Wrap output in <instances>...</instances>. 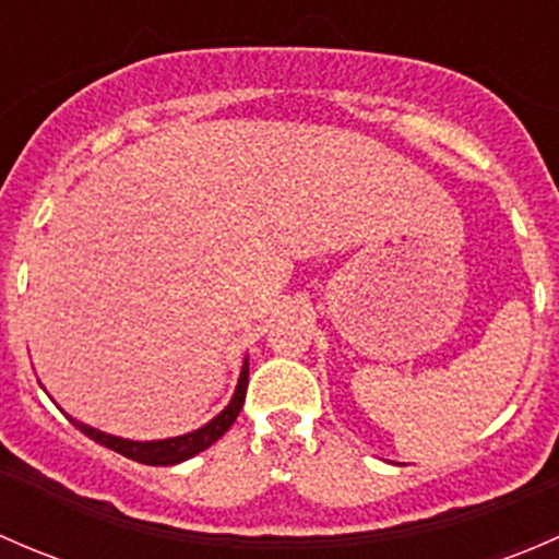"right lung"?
Returning <instances> with one entry per match:
<instances>
[{
	"instance_id": "right-lung-1",
	"label": "right lung",
	"mask_w": 559,
	"mask_h": 559,
	"mask_svg": "<svg viewBox=\"0 0 559 559\" xmlns=\"http://www.w3.org/2000/svg\"><path fill=\"white\" fill-rule=\"evenodd\" d=\"M246 386H248V357L243 359V368H240V379H238V386H235L233 400H229L227 408H224L222 414L213 416V419L207 421V425H202L200 430H191L186 432V436L162 438V441H129V438H118V436H110V432L97 430V427L92 425H83V421L72 419L70 414H67V419H70L83 436L103 443V447L112 449V452L129 456V460L143 462V465H178V462L189 460V456L205 452L207 447H213V443H216L218 438L235 425L240 408H243Z\"/></svg>"
}]
</instances>
